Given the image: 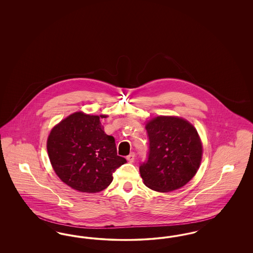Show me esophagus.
Returning a JSON list of instances; mask_svg holds the SVG:
<instances>
[{
    "instance_id": "1",
    "label": "esophagus",
    "mask_w": 253,
    "mask_h": 253,
    "mask_svg": "<svg viewBox=\"0 0 253 253\" xmlns=\"http://www.w3.org/2000/svg\"><path fill=\"white\" fill-rule=\"evenodd\" d=\"M134 157H135V155H134V153H131V154H130L129 156H127V157H126V158H127V160H128L129 162H131V163H132V162H133V161H134Z\"/></svg>"
}]
</instances>
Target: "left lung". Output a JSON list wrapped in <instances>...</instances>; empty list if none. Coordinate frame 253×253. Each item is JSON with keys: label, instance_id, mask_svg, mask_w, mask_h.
Wrapping results in <instances>:
<instances>
[{"label": "left lung", "instance_id": "1", "mask_svg": "<svg viewBox=\"0 0 253 253\" xmlns=\"http://www.w3.org/2000/svg\"><path fill=\"white\" fill-rule=\"evenodd\" d=\"M149 154L139 171L157 192L177 190L193 178L202 159V143L193 125L178 117L160 116L146 124Z\"/></svg>", "mask_w": 253, "mask_h": 253}]
</instances>
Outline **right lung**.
Returning a JSON list of instances; mask_svg holds the SVG:
<instances>
[{
	"label": "right lung",
	"mask_w": 253,
	"mask_h": 253,
	"mask_svg": "<svg viewBox=\"0 0 253 253\" xmlns=\"http://www.w3.org/2000/svg\"><path fill=\"white\" fill-rule=\"evenodd\" d=\"M47 152L60 180L83 193L106 189L113 172L126 163L117 154L114 136L103 131L99 117L83 112L70 115L51 130Z\"/></svg>",
	"instance_id": "right-lung-1"
}]
</instances>
